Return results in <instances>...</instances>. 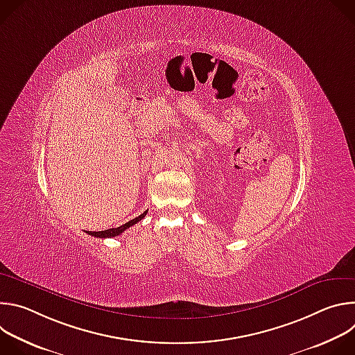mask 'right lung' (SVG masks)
<instances>
[{"mask_svg":"<svg viewBox=\"0 0 355 355\" xmlns=\"http://www.w3.org/2000/svg\"><path fill=\"white\" fill-rule=\"evenodd\" d=\"M146 214L147 212H144V214H141L140 216H137V218H135V219H132V220H129L128 223H125V225H122V226H119V227H112V229H108V230H103V232H87L88 234H91V236H94V237H98V239H110V237H115V236H119V234H122L126 229H129L130 226H133V225H136L137 222H140L144 216H146Z\"/></svg>","mask_w":355,"mask_h":355,"instance_id":"1","label":"right lung"}]
</instances>
